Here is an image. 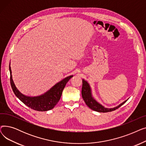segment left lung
<instances>
[{"instance_id":"left-lung-1","label":"left lung","mask_w":146,"mask_h":146,"mask_svg":"<svg viewBox=\"0 0 146 146\" xmlns=\"http://www.w3.org/2000/svg\"><path fill=\"white\" fill-rule=\"evenodd\" d=\"M82 95L84 101L86 103L87 106L89 107V108L99 112H111L118 109V108L125 104L127 101L125 100L122 103L120 104L119 105L114 107V108H105L104 106L99 104L96 99L94 98L92 93V89L89 84V83L85 79H82Z\"/></svg>"}]
</instances>
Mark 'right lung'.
I'll return each instance as SVG.
<instances>
[{
	"label": "right lung",
	"mask_w": 146,
	"mask_h": 146,
	"mask_svg": "<svg viewBox=\"0 0 146 146\" xmlns=\"http://www.w3.org/2000/svg\"><path fill=\"white\" fill-rule=\"evenodd\" d=\"M9 64V72L11 74L10 81L12 89L15 95L19 100L29 108L37 111H47L54 108L60 99L63 90L73 75L65 78L54 85L50 90L42 95L36 96H29L22 94L15 86L12 79V70Z\"/></svg>",
	"instance_id": "right-lung-1"
}]
</instances>
